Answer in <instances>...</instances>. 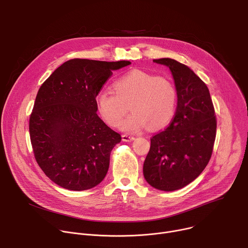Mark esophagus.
<instances>
[{
  "label": "esophagus",
  "mask_w": 248,
  "mask_h": 248,
  "mask_svg": "<svg viewBox=\"0 0 248 248\" xmlns=\"http://www.w3.org/2000/svg\"><path fill=\"white\" fill-rule=\"evenodd\" d=\"M122 138H123L124 141H126V142H129V141L134 140V136L127 135V134H123V135H122Z\"/></svg>",
  "instance_id": "34e87169"
}]
</instances>
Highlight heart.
Instances as JSON below:
<instances>
[{"label":"heart","mask_w":248,"mask_h":248,"mask_svg":"<svg viewBox=\"0 0 248 248\" xmlns=\"http://www.w3.org/2000/svg\"><path fill=\"white\" fill-rule=\"evenodd\" d=\"M114 88L102 90L96 98L98 111L110 126H119L129 108L133 112L122 124L128 132L163 127L174 114L176 89L168 78L134 69L117 79Z\"/></svg>","instance_id":"heart-1"}]
</instances>
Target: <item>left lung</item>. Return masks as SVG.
<instances>
[{
	"label": "left lung",
	"instance_id": "1",
	"mask_svg": "<svg viewBox=\"0 0 248 248\" xmlns=\"http://www.w3.org/2000/svg\"><path fill=\"white\" fill-rule=\"evenodd\" d=\"M154 62L170 69L178 107L170 125L151 137L143 174L151 186L172 191L193 182L206 168L214 148L217 120L207 85L187 65L169 58Z\"/></svg>",
	"mask_w": 248,
	"mask_h": 248
}]
</instances>
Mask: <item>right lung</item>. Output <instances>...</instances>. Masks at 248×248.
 <instances>
[{
  "mask_svg": "<svg viewBox=\"0 0 248 248\" xmlns=\"http://www.w3.org/2000/svg\"><path fill=\"white\" fill-rule=\"evenodd\" d=\"M128 64L72 59L39 88L29 118L30 141L35 160L56 185L86 190L107 174L122 136L98 117L96 97L113 70Z\"/></svg>",
  "mask_w": 248,
  "mask_h": 248,
  "instance_id": "1",
  "label": "right lung"
}]
</instances>
